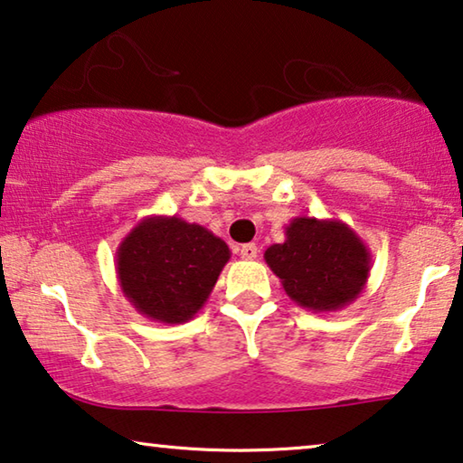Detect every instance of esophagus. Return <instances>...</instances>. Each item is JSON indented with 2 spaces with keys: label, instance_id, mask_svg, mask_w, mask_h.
<instances>
[{
  "label": "esophagus",
  "instance_id": "34e87169",
  "mask_svg": "<svg viewBox=\"0 0 463 463\" xmlns=\"http://www.w3.org/2000/svg\"><path fill=\"white\" fill-rule=\"evenodd\" d=\"M239 253H241V258H243V260H253V258H258V245H255V243H245V245H241Z\"/></svg>",
  "mask_w": 463,
  "mask_h": 463
}]
</instances>
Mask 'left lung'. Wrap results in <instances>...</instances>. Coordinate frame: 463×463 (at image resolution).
Listing matches in <instances>:
<instances>
[{
  "instance_id": "8db88e82",
  "label": "left lung",
  "mask_w": 463,
  "mask_h": 463,
  "mask_svg": "<svg viewBox=\"0 0 463 463\" xmlns=\"http://www.w3.org/2000/svg\"><path fill=\"white\" fill-rule=\"evenodd\" d=\"M266 264L285 293L309 312H339L360 298L370 276V251L343 220L298 216L285 226V243L270 245Z\"/></svg>"
}]
</instances>
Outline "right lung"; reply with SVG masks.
Returning <instances> with one entry per match:
<instances>
[{
    "label": "right lung",
    "mask_w": 463,
    "mask_h": 463,
    "mask_svg": "<svg viewBox=\"0 0 463 463\" xmlns=\"http://www.w3.org/2000/svg\"><path fill=\"white\" fill-rule=\"evenodd\" d=\"M231 260L222 239L178 216H147L120 241L116 276L124 298L145 318L189 322Z\"/></svg>",
    "instance_id": "right-lung-1"
}]
</instances>
